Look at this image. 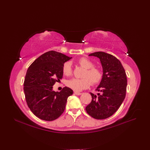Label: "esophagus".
Listing matches in <instances>:
<instances>
[{"label": "esophagus", "mask_w": 150, "mask_h": 150, "mask_svg": "<svg viewBox=\"0 0 150 150\" xmlns=\"http://www.w3.org/2000/svg\"><path fill=\"white\" fill-rule=\"evenodd\" d=\"M74 93H75V94H76V95H77V96H80L82 94V93H80L79 92H74Z\"/></svg>", "instance_id": "obj_1"}]
</instances>
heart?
<instances>
[{
	"mask_svg": "<svg viewBox=\"0 0 150 150\" xmlns=\"http://www.w3.org/2000/svg\"><path fill=\"white\" fill-rule=\"evenodd\" d=\"M81 67L85 69L82 74L83 78H72L67 81L66 85L75 92H80L88 88L91 84H96L100 82L103 78V72L100 68L94 67V63L87 58H81L78 61ZM62 73L66 76L72 75V63L66 62L62 66Z\"/></svg>",
	"mask_w": 150,
	"mask_h": 150,
	"instance_id": "1",
	"label": "heart"
}]
</instances>
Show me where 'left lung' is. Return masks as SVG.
<instances>
[{"mask_svg":"<svg viewBox=\"0 0 150 150\" xmlns=\"http://www.w3.org/2000/svg\"><path fill=\"white\" fill-rule=\"evenodd\" d=\"M89 56L100 59L103 78L96 89L99 93H90L92 101L86 111L94 119H105L112 115L123 103L127 91V75L121 62L111 54L97 52Z\"/></svg>","mask_w":150,"mask_h":150,"instance_id":"left-lung-1","label":"left lung"}]
</instances>
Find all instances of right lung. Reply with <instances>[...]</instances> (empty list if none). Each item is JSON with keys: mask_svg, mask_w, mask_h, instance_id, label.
<instances>
[{"mask_svg": "<svg viewBox=\"0 0 150 150\" xmlns=\"http://www.w3.org/2000/svg\"><path fill=\"white\" fill-rule=\"evenodd\" d=\"M71 58L52 50L41 55L28 67L23 91L28 108L39 119L52 121L64 112L67 98L73 91L64 87L55 92L53 86L62 79L63 64Z\"/></svg>", "mask_w": 150, "mask_h": 150, "instance_id": "add662e5", "label": "right lung"}]
</instances>
